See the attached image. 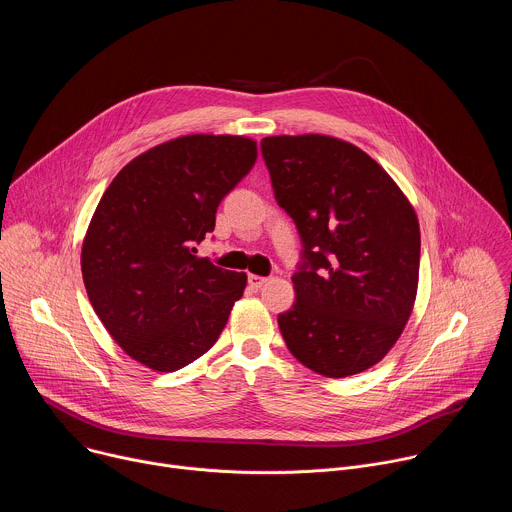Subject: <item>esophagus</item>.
I'll list each match as a JSON object with an SVG mask.
<instances>
[{
	"label": "esophagus",
	"mask_w": 512,
	"mask_h": 512,
	"mask_svg": "<svg viewBox=\"0 0 512 512\" xmlns=\"http://www.w3.org/2000/svg\"><path fill=\"white\" fill-rule=\"evenodd\" d=\"M247 281H249V285L253 287V289H259L265 281H267V277H263V275H253V273H249V277H247Z\"/></svg>",
	"instance_id": "esophagus-1"
}]
</instances>
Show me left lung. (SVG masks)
Masks as SVG:
<instances>
[{
    "mask_svg": "<svg viewBox=\"0 0 512 512\" xmlns=\"http://www.w3.org/2000/svg\"><path fill=\"white\" fill-rule=\"evenodd\" d=\"M261 156L302 239L296 302L277 316L289 352L330 379L371 369L413 310L421 251L413 206L371 156L336 137H265Z\"/></svg>",
    "mask_w": 512,
    "mask_h": 512,
    "instance_id": "obj_1",
    "label": "left lung"
}]
</instances>
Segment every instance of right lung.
<instances>
[{"instance_id":"right-lung-1","label":"right lung","mask_w":512,"mask_h":512,"mask_svg":"<svg viewBox=\"0 0 512 512\" xmlns=\"http://www.w3.org/2000/svg\"><path fill=\"white\" fill-rule=\"evenodd\" d=\"M257 143L184 135L131 160L105 190L83 243L89 300L113 340L160 373L221 336L247 275L196 257L216 208L249 174Z\"/></svg>"}]
</instances>
